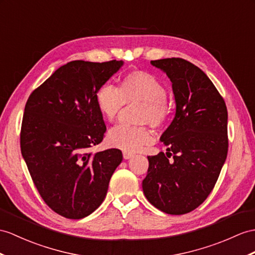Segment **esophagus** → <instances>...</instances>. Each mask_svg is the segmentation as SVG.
<instances>
[{
  "mask_svg": "<svg viewBox=\"0 0 255 255\" xmlns=\"http://www.w3.org/2000/svg\"><path fill=\"white\" fill-rule=\"evenodd\" d=\"M134 157V153L132 152H127V151H123V158L128 160V159H131Z\"/></svg>",
  "mask_w": 255,
  "mask_h": 255,
  "instance_id": "esophagus-1",
  "label": "esophagus"
}]
</instances>
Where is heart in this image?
I'll use <instances>...</instances> for the list:
<instances>
[{
  "instance_id": "obj_1",
  "label": "heart",
  "mask_w": 255,
  "mask_h": 255,
  "mask_svg": "<svg viewBox=\"0 0 255 255\" xmlns=\"http://www.w3.org/2000/svg\"><path fill=\"white\" fill-rule=\"evenodd\" d=\"M164 84L153 74L146 71L128 72L120 81L119 88L104 84L95 95L96 106L107 121L113 122L120 113L124 104L141 103L138 109L139 123H148L160 128L170 116V106L166 101ZM153 136L147 127H129L119 124L109 131L107 142L110 147L127 152L141 150L150 145Z\"/></svg>"
}]
</instances>
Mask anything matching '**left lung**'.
<instances>
[{"instance_id":"obj_1","label":"left lung","mask_w":255,"mask_h":255,"mask_svg":"<svg viewBox=\"0 0 255 255\" xmlns=\"http://www.w3.org/2000/svg\"><path fill=\"white\" fill-rule=\"evenodd\" d=\"M172 83L175 115L160 140L173 154L149 156L142 190L153 207L181 215L207 199L219 178L227 151V108L206 73L182 58L151 60Z\"/></svg>"}]
</instances>
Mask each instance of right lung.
I'll return each instance as SVG.
<instances>
[{"label": "right lung", "instance_id": "1", "mask_svg": "<svg viewBox=\"0 0 255 255\" xmlns=\"http://www.w3.org/2000/svg\"><path fill=\"white\" fill-rule=\"evenodd\" d=\"M123 64L70 61L31 93L24 107L22 158L42 199L67 219H83L101 206L123 159L115 148L89 152L106 132L96 92Z\"/></svg>", "mask_w": 255, "mask_h": 255}]
</instances>
